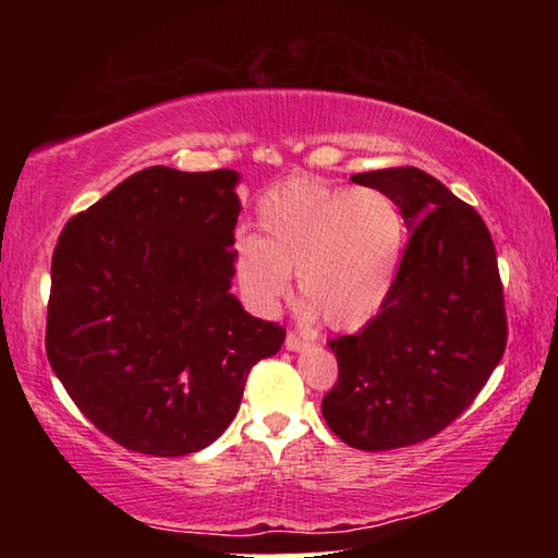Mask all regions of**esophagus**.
<instances>
[{
    "instance_id": "1",
    "label": "esophagus",
    "mask_w": 558,
    "mask_h": 558,
    "mask_svg": "<svg viewBox=\"0 0 558 558\" xmlns=\"http://www.w3.org/2000/svg\"><path fill=\"white\" fill-rule=\"evenodd\" d=\"M310 342L307 339H302L300 335H295V332H288V337H286V349H290V352H298V349H305Z\"/></svg>"
}]
</instances>
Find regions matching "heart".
Segmentation results:
<instances>
[{"label": "heart", "mask_w": 558, "mask_h": 558, "mask_svg": "<svg viewBox=\"0 0 558 558\" xmlns=\"http://www.w3.org/2000/svg\"><path fill=\"white\" fill-rule=\"evenodd\" d=\"M258 235L235 241V276L260 310H276L300 278L302 300L327 327L356 329L381 313L399 272L405 219L379 186L292 177L260 196Z\"/></svg>", "instance_id": "1"}]
</instances>
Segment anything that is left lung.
<instances>
[{"mask_svg":"<svg viewBox=\"0 0 558 558\" xmlns=\"http://www.w3.org/2000/svg\"><path fill=\"white\" fill-rule=\"evenodd\" d=\"M352 182L389 192L411 226L381 313L327 342L339 369L327 426L379 452L438 436L475 401L505 354L507 313L493 235L470 204L415 167Z\"/></svg>","mask_w":558,"mask_h":558,"instance_id":"left-lung-1","label":"left lung"}]
</instances>
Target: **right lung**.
<instances>
[{
	"label": "right lung",
	"instance_id": "1",
	"mask_svg": "<svg viewBox=\"0 0 558 558\" xmlns=\"http://www.w3.org/2000/svg\"><path fill=\"white\" fill-rule=\"evenodd\" d=\"M233 169L147 167L63 226L46 356L81 413L122 448L196 452L239 413L253 364L286 327L229 288L241 214Z\"/></svg>",
	"mask_w": 558,
	"mask_h": 558
}]
</instances>
